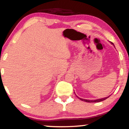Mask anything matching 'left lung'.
I'll return each mask as SVG.
<instances>
[{"mask_svg": "<svg viewBox=\"0 0 129 129\" xmlns=\"http://www.w3.org/2000/svg\"><path fill=\"white\" fill-rule=\"evenodd\" d=\"M110 43L112 44V45H113L114 46V47H115V46H114V44L112 43V42H110ZM77 98H78L79 99L82 100V101H84V102H89V103H94V102H102V101H103V100H105L106 99H107L109 98V96H107L106 97V98H102V99H96V100H87V99H82V98H80L79 97H78L77 96H76Z\"/></svg>", "mask_w": 129, "mask_h": 129, "instance_id": "8db88e82", "label": "left lung"}]
</instances>
